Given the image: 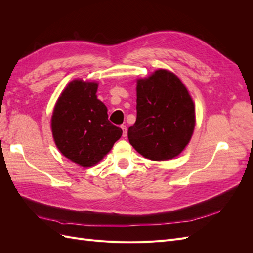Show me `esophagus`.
Returning <instances> with one entry per match:
<instances>
[{"instance_id":"1","label":"esophagus","mask_w":253,"mask_h":253,"mask_svg":"<svg viewBox=\"0 0 253 253\" xmlns=\"http://www.w3.org/2000/svg\"><path fill=\"white\" fill-rule=\"evenodd\" d=\"M120 127H121V129H122V136L126 137V126L125 125H121Z\"/></svg>"}]
</instances>
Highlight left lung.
<instances>
[{"label":"left lung","mask_w":253,"mask_h":253,"mask_svg":"<svg viewBox=\"0 0 253 253\" xmlns=\"http://www.w3.org/2000/svg\"><path fill=\"white\" fill-rule=\"evenodd\" d=\"M137 117L128 127L133 148L151 160L179 155L195 126L192 98L177 76L166 70L137 81Z\"/></svg>","instance_id":"8db88e82"}]
</instances>
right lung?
<instances>
[{
	"mask_svg": "<svg viewBox=\"0 0 253 253\" xmlns=\"http://www.w3.org/2000/svg\"><path fill=\"white\" fill-rule=\"evenodd\" d=\"M98 84L74 80L58 99L51 131L62 154L82 167H90L108 154L122 135L109 120L108 109L97 99Z\"/></svg>",
	"mask_w": 253,
	"mask_h": 253,
	"instance_id": "1",
	"label": "right lung"
}]
</instances>
